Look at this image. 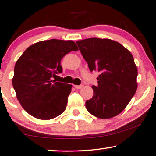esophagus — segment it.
Segmentation results:
<instances>
[{
    "label": "esophagus",
    "mask_w": 156,
    "mask_h": 156,
    "mask_svg": "<svg viewBox=\"0 0 156 156\" xmlns=\"http://www.w3.org/2000/svg\"><path fill=\"white\" fill-rule=\"evenodd\" d=\"M74 87L77 89H82V87H83V85H74Z\"/></svg>",
    "instance_id": "esophagus-1"
}]
</instances>
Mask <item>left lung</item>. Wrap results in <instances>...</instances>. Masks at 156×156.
I'll use <instances>...</instances> for the list:
<instances>
[{"mask_svg":"<svg viewBox=\"0 0 156 156\" xmlns=\"http://www.w3.org/2000/svg\"><path fill=\"white\" fill-rule=\"evenodd\" d=\"M91 72L100 74L94 96L86 101L88 111L108 119L122 112L137 89V67L129 51L115 41L91 38L76 42Z\"/></svg>","mask_w":156,"mask_h":156,"instance_id":"1","label":"left lung"}]
</instances>
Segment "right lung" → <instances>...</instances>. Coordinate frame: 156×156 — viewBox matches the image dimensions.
<instances>
[{"label":"right lung","instance_id":"right-lung-1","mask_svg":"<svg viewBox=\"0 0 156 156\" xmlns=\"http://www.w3.org/2000/svg\"><path fill=\"white\" fill-rule=\"evenodd\" d=\"M76 51L73 41H42L28 47L17 60L12 86L17 100L31 116L47 120L65 111L73 86L53 77L62 73V58Z\"/></svg>","mask_w":156,"mask_h":156}]
</instances>
